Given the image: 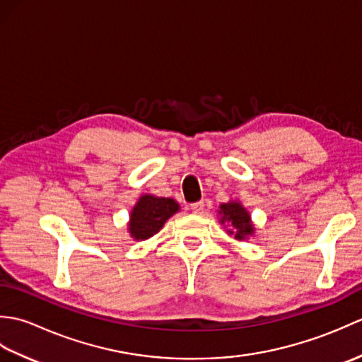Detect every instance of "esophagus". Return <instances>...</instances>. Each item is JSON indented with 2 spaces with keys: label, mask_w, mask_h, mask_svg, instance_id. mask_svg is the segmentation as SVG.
Segmentation results:
<instances>
[{
  "label": "esophagus",
  "mask_w": 362,
  "mask_h": 362,
  "mask_svg": "<svg viewBox=\"0 0 362 362\" xmlns=\"http://www.w3.org/2000/svg\"><path fill=\"white\" fill-rule=\"evenodd\" d=\"M189 209H191V211H193L194 214H201V213H202V210H204V202H202V201H199V202L191 204V205H189Z\"/></svg>",
  "instance_id": "1"
}]
</instances>
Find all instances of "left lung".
<instances>
[{"label":"left lung","mask_w":362,"mask_h":362,"mask_svg":"<svg viewBox=\"0 0 362 362\" xmlns=\"http://www.w3.org/2000/svg\"><path fill=\"white\" fill-rule=\"evenodd\" d=\"M218 213L221 216L219 222L221 224L230 226L227 233L233 235L235 240L244 241L255 233V228H253V224L250 221V214L241 205V202L230 201L227 204H221Z\"/></svg>","instance_id":"left-lung-1"}]
</instances>
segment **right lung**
Listing matches in <instances>:
<instances>
[{
	"instance_id": "1",
	"label": "right lung",
	"mask_w": 362,
	"mask_h": 362,
	"mask_svg": "<svg viewBox=\"0 0 362 362\" xmlns=\"http://www.w3.org/2000/svg\"><path fill=\"white\" fill-rule=\"evenodd\" d=\"M180 210L171 197H157L152 194H144L130 211L129 233L135 241L149 240L151 236L160 232L165 222Z\"/></svg>"
}]
</instances>
